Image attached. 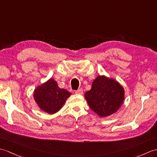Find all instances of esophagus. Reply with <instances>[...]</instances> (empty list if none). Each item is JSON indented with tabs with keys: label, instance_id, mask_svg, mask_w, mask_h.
<instances>
[{
	"label": "esophagus",
	"instance_id": "34e87169",
	"mask_svg": "<svg viewBox=\"0 0 157 157\" xmlns=\"http://www.w3.org/2000/svg\"><path fill=\"white\" fill-rule=\"evenodd\" d=\"M75 93L76 94H79V95H82L83 92V90L82 89H79L78 90H76L75 92Z\"/></svg>",
	"mask_w": 157,
	"mask_h": 157
}]
</instances>
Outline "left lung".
<instances>
[{
    "mask_svg": "<svg viewBox=\"0 0 157 157\" xmlns=\"http://www.w3.org/2000/svg\"><path fill=\"white\" fill-rule=\"evenodd\" d=\"M125 91L113 78L99 75L94 80L92 88L84 94L90 108L100 117H107L117 112L123 104Z\"/></svg>",
    "mask_w": 157,
    "mask_h": 157,
    "instance_id": "left-lung-1",
    "label": "left lung"
}]
</instances>
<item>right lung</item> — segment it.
Returning <instances> with one entry per match:
<instances>
[{
    "label": "right lung",
    "mask_w": 157,
    "mask_h": 157,
    "mask_svg": "<svg viewBox=\"0 0 157 157\" xmlns=\"http://www.w3.org/2000/svg\"><path fill=\"white\" fill-rule=\"evenodd\" d=\"M71 94L67 90L61 89L56 80L50 78L36 87L33 98L41 110L53 114L61 110Z\"/></svg>",
    "instance_id": "right-lung-1"
}]
</instances>
